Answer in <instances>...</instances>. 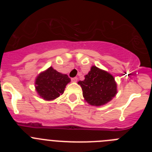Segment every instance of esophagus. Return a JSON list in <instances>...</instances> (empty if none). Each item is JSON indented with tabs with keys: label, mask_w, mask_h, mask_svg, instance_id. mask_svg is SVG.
Here are the masks:
<instances>
[{
	"label": "esophagus",
	"mask_w": 152,
	"mask_h": 152,
	"mask_svg": "<svg viewBox=\"0 0 152 152\" xmlns=\"http://www.w3.org/2000/svg\"><path fill=\"white\" fill-rule=\"evenodd\" d=\"M72 81H73V82H77V77H72Z\"/></svg>",
	"instance_id": "1"
}]
</instances>
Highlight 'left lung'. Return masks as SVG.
Listing matches in <instances>:
<instances>
[{
    "mask_svg": "<svg viewBox=\"0 0 152 152\" xmlns=\"http://www.w3.org/2000/svg\"><path fill=\"white\" fill-rule=\"evenodd\" d=\"M83 91V96L89 104L101 106L108 103L116 94V84L110 74L96 66L91 71L84 80L78 81Z\"/></svg>",
    "mask_w": 152,
    "mask_h": 152,
    "instance_id": "obj_1",
    "label": "left lung"
}]
</instances>
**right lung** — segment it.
I'll use <instances>...</instances> for the list:
<instances>
[{
  "mask_svg": "<svg viewBox=\"0 0 152 152\" xmlns=\"http://www.w3.org/2000/svg\"><path fill=\"white\" fill-rule=\"evenodd\" d=\"M70 80L68 75L59 73L50 67L36 79V90L45 100H54L64 93L65 86Z\"/></svg>",
  "mask_w": 152,
  "mask_h": 152,
  "instance_id": "add662e5",
  "label": "right lung"
}]
</instances>
